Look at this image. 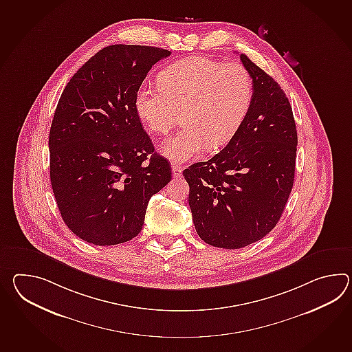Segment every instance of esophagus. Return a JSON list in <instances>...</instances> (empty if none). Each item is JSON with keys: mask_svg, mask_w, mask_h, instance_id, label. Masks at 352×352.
<instances>
[{"mask_svg": "<svg viewBox=\"0 0 352 352\" xmlns=\"http://www.w3.org/2000/svg\"><path fill=\"white\" fill-rule=\"evenodd\" d=\"M172 172L173 177H174V178H180V177H182V172H183V169H182V166H180V165L173 164Z\"/></svg>", "mask_w": 352, "mask_h": 352, "instance_id": "34e87169", "label": "esophagus"}]
</instances>
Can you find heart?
<instances>
[{"label": "heart", "mask_w": 352, "mask_h": 352, "mask_svg": "<svg viewBox=\"0 0 352 352\" xmlns=\"http://www.w3.org/2000/svg\"><path fill=\"white\" fill-rule=\"evenodd\" d=\"M157 87L135 94V111L150 133L165 135L182 113L183 129L162 153L175 163L225 146L243 125L252 102V78L237 63L223 64L202 55L172 63L159 73Z\"/></svg>", "instance_id": "1"}]
</instances>
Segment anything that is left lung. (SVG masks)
I'll return each mask as SVG.
<instances>
[{
	"mask_svg": "<svg viewBox=\"0 0 352 352\" xmlns=\"http://www.w3.org/2000/svg\"><path fill=\"white\" fill-rule=\"evenodd\" d=\"M250 109L234 138L183 172L198 236L221 249H241L269 234L288 202L296 173L297 129L281 87L248 55Z\"/></svg>",
	"mask_w": 352,
	"mask_h": 352,
	"instance_id": "obj_1",
	"label": "left lung"
}]
</instances>
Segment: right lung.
I'll list each match as a JSON object with an SVG mask.
<instances>
[{
  "mask_svg": "<svg viewBox=\"0 0 352 352\" xmlns=\"http://www.w3.org/2000/svg\"><path fill=\"white\" fill-rule=\"evenodd\" d=\"M169 55L145 45L103 47L63 91L49 133L50 180L63 221L87 243L138 236L150 198L172 179L133 106L148 72Z\"/></svg>",
  "mask_w": 352,
  "mask_h": 352,
  "instance_id": "add662e5",
  "label": "right lung"
}]
</instances>
